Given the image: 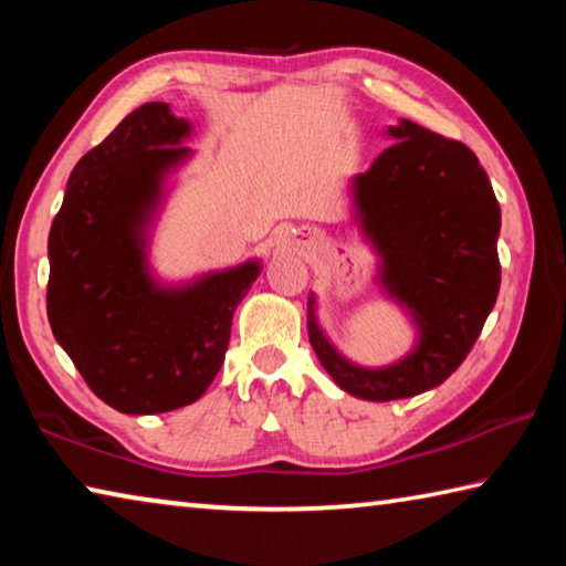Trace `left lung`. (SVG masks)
<instances>
[{"mask_svg":"<svg viewBox=\"0 0 566 566\" xmlns=\"http://www.w3.org/2000/svg\"><path fill=\"white\" fill-rule=\"evenodd\" d=\"M387 147L352 179L354 219L379 256L377 282L417 327L407 357L359 367L334 347L306 302V329L322 367L347 395L391 401L434 389L464 361L500 294L502 212L474 151L417 122L387 129Z\"/></svg>","mask_w":566,"mask_h":566,"instance_id":"8db88e82","label":"left lung"}]
</instances>
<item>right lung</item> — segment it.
<instances>
[{
  "label": "right lung",
  "mask_w": 566,
  "mask_h": 566,
  "mask_svg": "<svg viewBox=\"0 0 566 566\" xmlns=\"http://www.w3.org/2000/svg\"><path fill=\"white\" fill-rule=\"evenodd\" d=\"M189 137L191 124L169 104H142L76 161L50 229L54 339L122 415H161L205 395L237 306L262 272L249 260L181 284L151 274V224L167 177L191 157L181 147Z\"/></svg>",
  "instance_id": "1"
}]
</instances>
